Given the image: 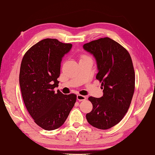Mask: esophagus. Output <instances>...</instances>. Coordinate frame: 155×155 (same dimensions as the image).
Here are the masks:
<instances>
[{"instance_id": "1", "label": "esophagus", "mask_w": 155, "mask_h": 155, "mask_svg": "<svg viewBox=\"0 0 155 155\" xmlns=\"http://www.w3.org/2000/svg\"><path fill=\"white\" fill-rule=\"evenodd\" d=\"M77 99L79 101H84L85 100H86V97L84 96L80 95V94H78V95L77 96Z\"/></svg>"}]
</instances>
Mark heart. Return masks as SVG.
Here are the masks:
<instances>
[{
  "label": "heart",
  "mask_w": 155,
  "mask_h": 155,
  "mask_svg": "<svg viewBox=\"0 0 155 155\" xmlns=\"http://www.w3.org/2000/svg\"><path fill=\"white\" fill-rule=\"evenodd\" d=\"M83 57H86V56H82V58H83Z\"/></svg>",
  "instance_id": "obj_1"
}]
</instances>
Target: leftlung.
I'll list each match as a JSON object with an SVG mask.
<instances>
[{
    "mask_svg": "<svg viewBox=\"0 0 155 155\" xmlns=\"http://www.w3.org/2000/svg\"><path fill=\"white\" fill-rule=\"evenodd\" d=\"M84 49L96 58L103 96L88 97L93 105L86 114L90 124L106 130L122 120L130 107L135 87V74L131 57L120 44L109 37L84 44Z\"/></svg>",
    "mask_w": 155,
    "mask_h": 155,
    "instance_id": "obj_1",
    "label": "left lung"
}]
</instances>
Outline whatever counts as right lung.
<instances>
[{
	"label": "right lung",
	"instance_id": "add662e5",
	"mask_svg": "<svg viewBox=\"0 0 155 155\" xmlns=\"http://www.w3.org/2000/svg\"><path fill=\"white\" fill-rule=\"evenodd\" d=\"M71 47L56 39H45L31 47L22 59L19 84L23 102L34 122L44 130L64 124L76 102L74 94L54 91L62 58Z\"/></svg>",
	"mask_w": 155,
	"mask_h": 155
}]
</instances>
